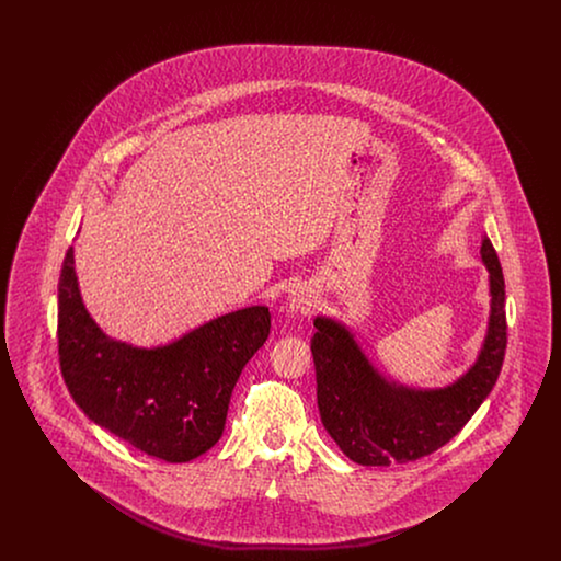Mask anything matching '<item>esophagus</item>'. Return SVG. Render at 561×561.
I'll return each instance as SVG.
<instances>
[{
	"label": "esophagus",
	"instance_id": "1",
	"mask_svg": "<svg viewBox=\"0 0 561 561\" xmlns=\"http://www.w3.org/2000/svg\"><path fill=\"white\" fill-rule=\"evenodd\" d=\"M316 309V298L313 294L305 288H294L288 294V311L294 316H309Z\"/></svg>",
	"mask_w": 561,
	"mask_h": 561
}]
</instances>
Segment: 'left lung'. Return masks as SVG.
I'll return each mask as SVG.
<instances>
[{"instance_id":"1","label":"left lung","mask_w":561,"mask_h":561,"mask_svg":"<svg viewBox=\"0 0 561 561\" xmlns=\"http://www.w3.org/2000/svg\"><path fill=\"white\" fill-rule=\"evenodd\" d=\"M481 259L490 271L492 316L478 364L446 389L412 391L374 373L347 330L316 320L311 353L318 376L321 423L357 465L389 467L412 462L446 446L469 423L496 385L507 348L505 277L499 254L481 238Z\"/></svg>"}]
</instances>
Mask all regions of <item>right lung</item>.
<instances>
[{
  "instance_id": "right-lung-1",
  "label": "right lung",
  "mask_w": 561,
  "mask_h": 561,
  "mask_svg": "<svg viewBox=\"0 0 561 561\" xmlns=\"http://www.w3.org/2000/svg\"><path fill=\"white\" fill-rule=\"evenodd\" d=\"M267 307H248L158 348L111 341L88 316L73 248L58 282V362L90 421L165 462H188L220 439L243 366L267 341Z\"/></svg>"
}]
</instances>
